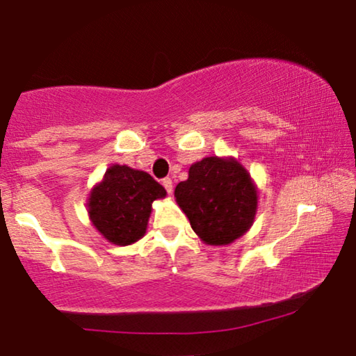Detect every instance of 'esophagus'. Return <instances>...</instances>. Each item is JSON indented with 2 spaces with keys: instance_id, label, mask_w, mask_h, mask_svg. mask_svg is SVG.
<instances>
[{
  "instance_id": "1",
  "label": "esophagus",
  "mask_w": 356,
  "mask_h": 356,
  "mask_svg": "<svg viewBox=\"0 0 356 356\" xmlns=\"http://www.w3.org/2000/svg\"><path fill=\"white\" fill-rule=\"evenodd\" d=\"M162 184H163V188L167 189L168 194L173 193V181H172V178H165L163 181H162Z\"/></svg>"
}]
</instances>
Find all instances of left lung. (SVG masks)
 Masks as SVG:
<instances>
[{
  "mask_svg": "<svg viewBox=\"0 0 356 356\" xmlns=\"http://www.w3.org/2000/svg\"><path fill=\"white\" fill-rule=\"evenodd\" d=\"M193 230L207 245H228L254 220L257 194L250 175L235 160L207 157L191 165L175 189Z\"/></svg>",
  "mask_w": 356,
  "mask_h": 356,
  "instance_id": "left-lung-1",
  "label": "left lung"
}]
</instances>
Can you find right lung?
I'll return each mask as SVG.
<instances>
[{
    "label": "right lung",
    "mask_w": 356,
    "mask_h": 356,
    "mask_svg": "<svg viewBox=\"0 0 356 356\" xmlns=\"http://www.w3.org/2000/svg\"><path fill=\"white\" fill-rule=\"evenodd\" d=\"M165 194V188L149 173L113 165L90 193V220L110 243L131 245L144 236L152 202Z\"/></svg>",
    "instance_id": "obj_1"
}]
</instances>
